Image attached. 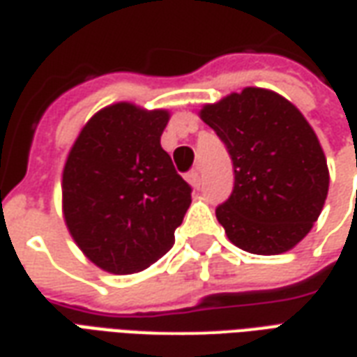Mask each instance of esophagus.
Returning a JSON list of instances; mask_svg holds the SVG:
<instances>
[{"instance_id":"esophagus-1","label":"esophagus","mask_w":357,"mask_h":357,"mask_svg":"<svg viewBox=\"0 0 357 357\" xmlns=\"http://www.w3.org/2000/svg\"><path fill=\"white\" fill-rule=\"evenodd\" d=\"M186 181L194 186V188H197L199 186V182H202V176H199V171L197 169H194V171H190L188 175H186Z\"/></svg>"}]
</instances>
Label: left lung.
I'll return each mask as SVG.
<instances>
[{"mask_svg":"<svg viewBox=\"0 0 357 357\" xmlns=\"http://www.w3.org/2000/svg\"><path fill=\"white\" fill-rule=\"evenodd\" d=\"M199 118L228 148L234 190L217 218L234 245L282 255L303 241L324 209L327 160L316 132L285 96L261 87L205 104Z\"/></svg>","mask_w":357,"mask_h":357,"instance_id":"obj_1","label":"left lung"}]
</instances>
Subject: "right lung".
<instances>
[{
    "mask_svg": "<svg viewBox=\"0 0 357 357\" xmlns=\"http://www.w3.org/2000/svg\"><path fill=\"white\" fill-rule=\"evenodd\" d=\"M167 110L116 102L83 125L62 171V215L93 264L110 274L146 270L175 243L192 188L161 132Z\"/></svg>",
    "mask_w": 357,
    "mask_h": 357,
    "instance_id": "add662e5",
    "label": "right lung"
}]
</instances>
